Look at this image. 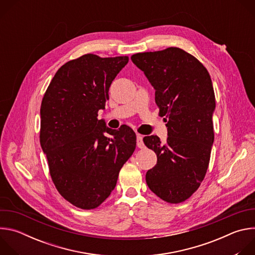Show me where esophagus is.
Returning a JSON list of instances; mask_svg holds the SVG:
<instances>
[{
  "label": "esophagus",
  "instance_id": "esophagus-1",
  "mask_svg": "<svg viewBox=\"0 0 255 255\" xmlns=\"http://www.w3.org/2000/svg\"><path fill=\"white\" fill-rule=\"evenodd\" d=\"M136 143H137V146H138L139 148H144V147H145L144 142H143V137H142V135H140V134H137Z\"/></svg>",
  "mask_w": 255,
  "mask_h": 255
}]
</instances>
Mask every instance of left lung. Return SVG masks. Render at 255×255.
Masks as SVG:
<instances>
[{"label":"left lung","instance_id":"obj_1","mask_svg":"<svg viewBox=\"0 0 255 255\" xmlns=\"http://www.w3.org/2000/svg\"><path fill=\"white\" fill-rule=\"evenodd\" d=\"M133 63L155 90L167 139L145 136L144 144L157 155L146 172L148 188L161 200L177 204L189 199L203 181L214 142L215 94L206 67L178 47L136 53Z\"/></svg>","mask_w":255,"mask_h":255}]
</instances>
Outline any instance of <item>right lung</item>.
<instances>
[{"instance_id": "right-lung-1", "label": "right lung", "mask_w": 255, "mask_h": 255, "mask_svg": "<svg viewBox=\"0 0 255 255\" xmlns=\"http://www.w3.org/2000/svg\"><path fill=\"white\" fill-rule=\"evenodd\" d=\"M128 60L91 53L70 60L56 71L42 99L40 144L52 181L66 201L81 209H95L110 196L136 147L130 127L113 130L98 120L112 82Z\"/></svg>"}]
</instances>
